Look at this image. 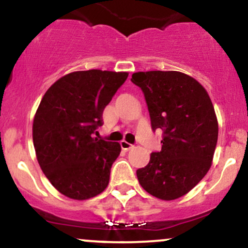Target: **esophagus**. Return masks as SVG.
I'll use <instances>...</instances> for the list:
<instances>
[{"instance_id":"34e87169","label":"esophagus","mask_w":248,"mask_h":248,"mask_svg":"<svg viewBox=\"0 0 248 248\" xmlns=\"http://www.w3.org/2000/svg\"><path fill=\"white\" fill-rule=\"evenodd\" d=\"M120 146H121V148H122V149H124V150H130V149H132V148L134 147L132 143H128L127 141H124V140H122V141L120 142Z\"/></svg>"}]
</instances>
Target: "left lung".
Segmentation results:
<instances>
[{
	"label": "left lung",
	"instance_id": "left-lung-1",
	"mask_svg": "<svg viewBox=\"0 0 248 248\" xmlns=\"http://www.w3.org/2000/svg\"><path fill=\"white\" fill-rule=\"evenodd\" d=\"M143 92L152 129H161L162 148L136 170L150 195L172 201L187 193L211 167L218 140L215 108L205 88L177 71H149L132 76Z\"/></svg>",
	"mask_w": 248,
	"mask_h": 248
}]
</instances>
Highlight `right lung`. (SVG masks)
Wrapping results in <instances>:
<instances>
[{
  "label": "right lung",
  "mask_w": 248,
  "mask_h": 248,
  "mask_svg": "<svg viewBox=\"0 0 248 248\" xmlns=\"http://www.w3.org/2000/svg\"><path fill=\"white\" fill-rule=\"evenodd\" d=\"M127 77V72L78 71L58 79L43 96L33 119V146L43 172L66 197L82 201L107 187L121 147L93 134Z\"/></svg>",
  "instance_id": "add662e5"
}]
</instances>
